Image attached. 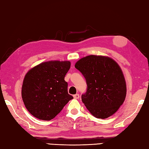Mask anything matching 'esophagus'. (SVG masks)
I'll return each instance as SVG.
<instances>
[{"instance_id":"34e87169","label":"esophagus","mask_w":149,"mask_h":149,"mask_svg":"<svg viewBox=\"0 0 149 149\" xmlns=\"http://www.w3.org/2000/svg\"><path fill=\"white\" fill-rule=\"evenodd\" d=\"M74 98L75 99H79V94H75L74 95Z\"/></svg>"}]
</instances>
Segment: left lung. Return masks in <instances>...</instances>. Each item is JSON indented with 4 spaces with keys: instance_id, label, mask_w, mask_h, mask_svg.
<instances>
[{
    "instance_id": "left-lung-1",
    "label": "left lung",
    "mask_w": 149,
    "mask_h": 149,
    "mask_svg": "<svg viewBox=\"0 0 149 149\" xmlns=\"http://www.w3.org/2000/svg\"><path fill=\"white\" fill-rule=\"evenodd\" d=\"M83 75L86 92L81 100L93 116L104 119L113 115L124 102L126 84L121 68L109 58L88 56L75 63Z\"/></svg>"
}]
</instances>
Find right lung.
Segmentation results:
<instances>
[{
	"mask_svg": "<svg viewBox=\"0 0 149 149\" xmlns=\"http://www.w3.org/2000/svg\"><path fill=\"white\" fill-rule=\"evenodd\" d=\"M70 61L42 63L27 73L22 88V97L29 112L40 120H50L74 99L68 93L65 77Z\"/></svg>",
	"mask_w": 149,
	"mask_h": 149,
	"instance_id": "1",
	"label": "right lung"
}]
</instances>
